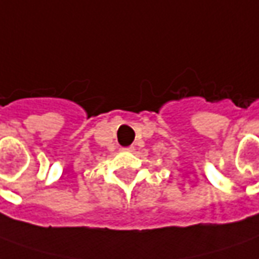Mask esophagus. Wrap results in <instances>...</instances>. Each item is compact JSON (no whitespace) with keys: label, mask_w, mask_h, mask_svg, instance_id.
Instances as JSON below:
<instances>
[{"label":"esophagus","mask_w":259,"mask_h":259,"mask_svg":"<svg viewBox=\"0 0 259 259\" xmlns=\"http://www.w3.org/2000/svg\"><path fill=\"white\" fill-rule=\"evenodd\" d=\"M122 150H126V151H132V150H133V146H130V147H126V148H122Z\"/></svg>","instance_id":"1"}]
</instances>
